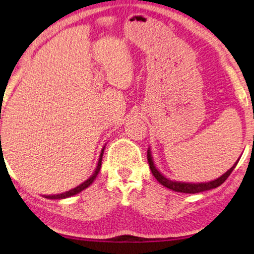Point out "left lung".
<instances>
[{
  "mask_svg": "<svg viewBox=\"0 0 254 254\" xmlns=\"http://www.w3.org/2000/svg\"><path fill=\"white\" fill-rule=\"evenodd\" d=\"M147 157H148V163H149V166H150L152 175H154V177L156 179H157V182L159 184H162L163 186L168 187V189H170V190H175V192L190 193V194L204 192V190H209L216 189V187L222 185V184H223L225 180H227L228 177L230 176V173L234 171V169L236 168V165H237V163L239 161V158H238L237 162H236L235 164L232 165L227 172L223 173V175H222L221 177H218L217 179L211 180V182H207V183H185V182H177V180H171V179L166 178V177L163 175V173H161V171H158V169L155 166L154 158H152L150 148H148Z\"/></svg>",
  "mask_w": 254,
  "mask_h": 254,
  "instance_id": "1",
  "label": "left lung"
}]
</instances>
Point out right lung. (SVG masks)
I'll list each match as a JSON object with an SVG mask.
<instances>
[{
    "label": "right lung",
    "instance_id": "add662e5",
    "mask_svg": "<svg viewBox=\"0 0 254 254\" xmlns=\"http://www.w3.org/2000/svg\"><path fill=\"white\" fill-rule=\"evenodd\" d=\"M104 149H105V145H104L102 151H100V155H99V159H98V163H97V166L95 169V171L91 176L89 177L88 179L85 180V182H83L82 184H79L78 186H76L75 189L72 190H69L67 192H64V193H60V194H53V195H44L45 197H47V199H51V200H60V199H67V197H70L72 195H76V194H78L79 192H82L83 190L88 189V187L91 185L93 183V180L96 179L97 175L99 173V170H100V166H102V158H103V154H104Z\"/></svg>",
    "mask_w": 254,
    "mask_h": 254
}]
</instances>
